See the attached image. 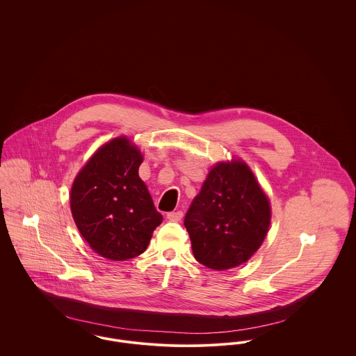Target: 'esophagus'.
<instances>
[{"mask_svg": "<svg viewBox=\"0 0 356 356\" xmlns=\"http://www.w3.org/2000/svg\"><path fill=\"white\" fill-rule=\"evenodd\" d=\"M167 219L170 221H180L183 219V212L181 211H176V212H170L167 215Z\"/></svg>", "mask_w": 356, "mask_h": 356, "instance_id": "34e87169", "label": "esophagus"}]
</instances>
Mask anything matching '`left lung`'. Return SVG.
Instances as JSON below:
<instances>
[{"label": "left lung", "instance_id": "1", "mask_svg": "<svg viewBox=\"0 0 356 356\" xmlns=\"http://www.w3.org/2000/svg\"><path fill=\"white\" fill-rule=\"evenodd\" d=\"M271 203L250 165L238 157L218 161L186 212L195 259L225 271L248 261L271 224Z\"/></svg>", "mask_w": 356, "mask_h": 356}]
</instances>
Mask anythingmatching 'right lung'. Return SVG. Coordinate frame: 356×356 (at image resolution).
<instances>
[{"mask_svg":"<svg viewBox=\"0 0 356 356\" xmlns=\"http://www.w3.org/2000/svg\"><path fill=\"white\" fill-rule=\"evenodd\" d=\"M143 160L131 138L115 137L90 156L70 188L77 229L104 259L121 261L143 254L163 221L138 176Z\"/></svg>","mask_w":356,"mask_h":356,"instance_id":"1","label":"right lung"}]
</instances>
